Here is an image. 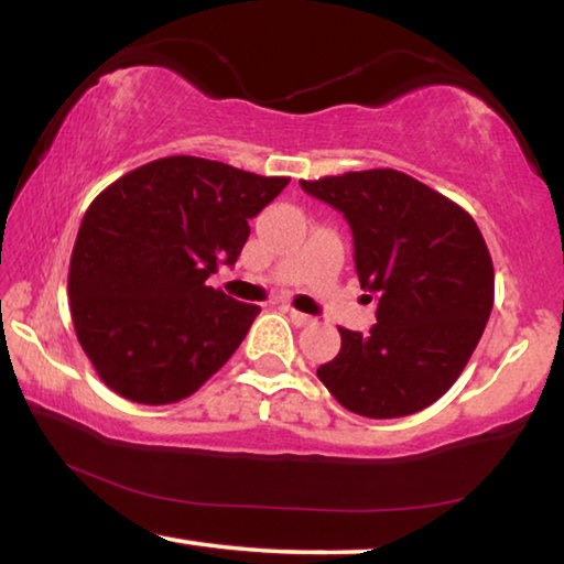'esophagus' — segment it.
Listing matches in <instances>:
<instances>
[{
	"mask_svg": "<svg viewBox=\"0 0 564 564\" xmlns=\"http://www.w3.org/2000/svg\"><path fill=\"white\" fill-rule=\"evenodd\" d=\"M285 313H289V317L293 321V325H299V327H303V325H311L313 323V317L311 315H305V313H299L295 308H291V305H285L283 308Z\"/></svg>",
	"mask_w": 564,
	"mask_h": 564,
	"instance_id": "obj_1",
	"label": "esophagus"
}]
</instances>
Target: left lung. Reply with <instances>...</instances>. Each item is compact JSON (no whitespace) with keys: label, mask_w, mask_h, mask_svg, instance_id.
<instances>
[{"label":"left lung","mask_w":564,"mask_h":564,"mask_svg":"<svg viewBox=\"0 0 564 564\" xmlns=\"http://www.w3.org/2000/svg\"><path fill=\"white\" fill-rule=\"evenodd\" d=\"M301 187L350 224L360 285L377 295L370 333L340 327V352L317 380L360 416L422 412L464 372L494 308V261L474 217L397 170Z\"/></svg>","instance_id":"left-lung-1"}]
</instances>
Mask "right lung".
I'll use <instances>...</instances> for the list:
<instances>
[{
  "instance_id": "right-lung-1",
  "label": "right lung",
  "mask_w": 564,
  "mask_h": 564,
  "mask_svg": "<svg viewBox=\"0 0 564 564\" xmlns=\"http://www.w3.org/2000/svg\"><path fill=\"white\" fill-rule=\"evenodd\" d=\"M289 182L175 155L128 172L90 202L68 299L78 343L112 392L138 404L180 402L237 352L261 308L207 279L237 263L249 219Z\"/></svg>"
}]
</instances>
